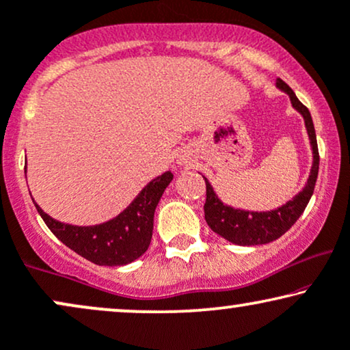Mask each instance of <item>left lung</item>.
<instances>
[{
  "instance_id": "obj_1",
  "label": "left lung",
  "mask_w": 350,
  "mask_h": 350,
  "mask_svg": "<svg viewBox=\"0 0 350 350\" xmlns=\"http://www.w3.org/2000/svg\"><path fill=\"white\" fill-rule=\"evenodd\" d=\"M276 87L281 92L289 95L291 103L302 114L305 121V127H307V134L308 139H310L313 153L310 176H308L305 187L300 190L293 200L286 202V205L271 211H247L226 205V203L219 200L213 187H211V184L203 176L206 184V202L203 205V210H205V219L208 226L213 229L218 236L224 237L226 241L237 245L268 244V242L280 239L286 231H289L294 226L295 221L299 219V216L304 213L305 206L308 205V200H310L318 178L320 154H318L317 134L315 127H313L310 111L307 109V106L300 103L293 92V88L287 85L286 82H282L281 79L276 81Z\"/></svg>"
}]
</instances>
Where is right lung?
Returning a JSON list of instances; mask_svg holds the SVG:
<instances>
[{
  "instance_id": "add662e5",
  "label": "right lung",
  "mask_w": 350,
  "mask_h": 350,
  "mask_svg": "<svg viewBox=\"0 0 350 350\" xmlns=\"http://www.w3.org/2000/svg\"><path fill=\"white\" fill-rule=\"evenodd\" d=\"M171 180L172 172H163L150 180L116 218L95 226L61 223L46 215L35 200L33 203L50 231L70 250L100 267H122L147 252L152 241L154 210Z\"/></svg>"
}]
</instances>
